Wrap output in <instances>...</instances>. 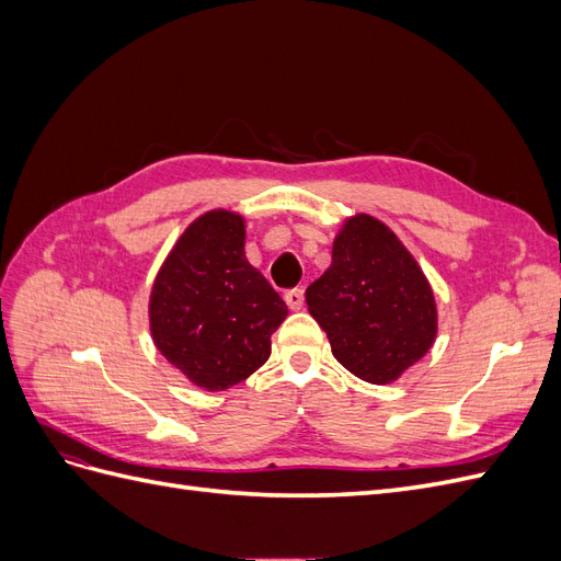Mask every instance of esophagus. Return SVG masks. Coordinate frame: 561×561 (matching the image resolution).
I'll list each match as a JSON object with an SVG mask.
<instances>
[{"mask_svg": "<svg viewBox=\"0 0 561 561\" xmlns=\"http://www.w3.org/2000/svg\"><path fill=\"white\" fill-rule=\"evenodd\" d=\"M285 304L293 311H299L304 307V290H299V287H295V290H287L285 293Z\"/></svg>", "mask_w": 561, "mask_h": 561, "instance_id": "1", "label": "esophagus"}]
</instances>
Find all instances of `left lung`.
Instances as JSON below:
<instances>
[{"mask_svg": "<svg viewBox=\"0 0 561 561\" xmlns=\"http://www.w3.org/2000/svg\"><path fill=\"white\" fill-rule=\"evenodd\" d=\"M334 358L369 383L396 381L428 353L437 334L431 285L379 219L355 215L339 231L332 264L307 287Z\"/></svg>", "mask_w": 561, "mask_h": 561, "instance_id": "8db88e82", "label": "left lung"}]
</instances>
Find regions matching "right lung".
I'll list each match as a JSON object with an SVG mask.
<instances>
[{
    "label": "right lung",
    "instance_id": "1",
    "mask_svg": "<svg viewBox=\"0 0 561 561\" xmlns=\"http://www.w3.org/2000/svg\"><path fill=\"white\" fill-rule=\"evenodd\" d=\"M285 301L245 260L243 217L210 210L186 227L149 297V328L163 358L192 383L225 390L271 355Z\"/></svg>",
    "mask_w": 561,
    "mask_h": 561
}]
</instances>
